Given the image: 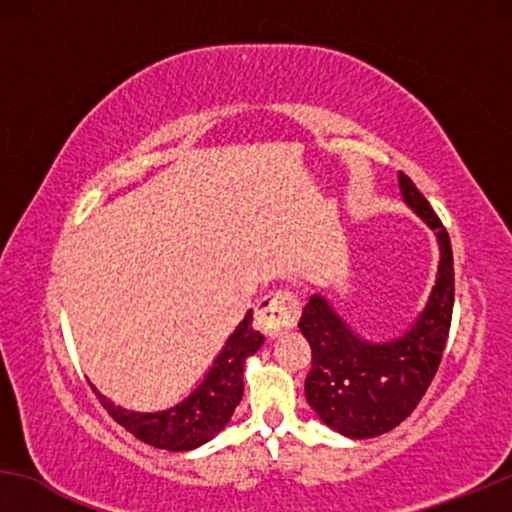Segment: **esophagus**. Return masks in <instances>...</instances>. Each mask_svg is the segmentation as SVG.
<instances>
[{
	"instance_id": "obj_1",
	"label": "esophagus",
	"mask_w": 512,
	"mask_h": 512,
	"mask_svg": "<svg viewBox=\"0 0 512 512\" xmlns=\"http://www.w3.org/2000/svg\"><path fill=\"white\" fill-rule=\"evenodd\" d=\"M300 317V305L296 296L286 291H277L272 296H265L256 307V328L265 338L275 340L284 331H291Z\"/></svg>"
}]
</instances>
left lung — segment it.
Listing matches in <instances>:
<instances>
[{"instance_id":"obj_1","label":"left lung","mask_w":512,"mask_h":512,"mask_svg":"<svg viewBox=\"0 0 512 512\" xmlns=\"http://www.w3.org/2000/svg\"><path fill=\"white\" fill-rule=\"evenodd\" d=\"M403 202L436 233L438 275L424 310L391 340L361 338L324 296H312L298 321L312 347L305 398L328 429L347 438H375L396 429L417 408L440 366L454 307L450 235L412 179L398 172Z\"/></svg>"}]
</instances>
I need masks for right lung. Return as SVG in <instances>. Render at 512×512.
I'll list each match as a JSON object with an SVG mask.
<instances>
[{"mask_svg": "<svg viewBox=\"0 0 512 512\" xmlns=\"http://www.w3.org/2000/svg\"><path fill=\"white\" fill-rule=\"evenodd\" d=\"M251 310L230 333L226 345L216 354L212 368L191 394L165 410L139 412L109 401L90 384L104 410L146 445L170 452H188L205 445L230 422L244 394V363L263 345V335L251 326Z\"/></svg>", "mask_w": 512, "mask_h": 512, "instance_id": "1", "label": "right lung"}]
</instances>
